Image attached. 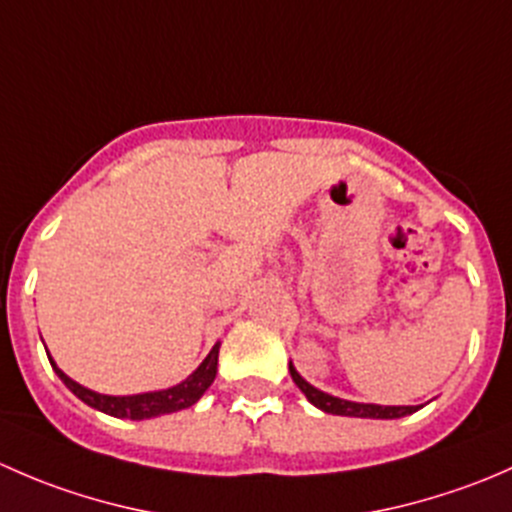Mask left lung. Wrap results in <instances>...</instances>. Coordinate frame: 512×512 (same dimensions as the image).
Here are the masks:
<instances>
[{
  "label": "left lung",
  "mask_w": 512,
  "mask_h": 512,
  "mask_svg": "<svg viewBox=\"0 0 512 512\" xmlns=\"http://www.w3.org/2000/svg\"><path fill=\"white\" fill-rule=\"evenodd\" d=\"M289 374H292V381L299 386L304 396H307L309 404H314L317 409H322L324 414L334 416H354V418H401L409 416L414 411L421 409V406H379V404H359V401H347L339 399V396L324 394V391L314 389L309 381H304L299 376V371L294 369L292 361H289Z\"/></svg>",
  "instance_id": "1"
}]
</instances>
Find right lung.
<instances>
[{
  "label": "right lung",
  "instance_id": "right-lung-1",
  "mask_svg": "<svg viewBox=\"0 0 512 512\" xmlns=\"http://www.w3.org/2000/svg\"><path fill=\"white\" fill-rule=\"evenodd\" d=\"M218 352L220 342L210 349V354L205 356L203 364L193 371L185 381L170 386V389L163 391H148V394H133V396H108L98 394V391L86 389V386L76 384L74 379L64 374V371L56 366V361L51 359V366H54L56 376L66 384V389L74 396H79L84 404H89L91 409L103 411L108 416L116 418H131V421H143V418H156L163 414H173V411H183L188 406L198 404L200 396L210 389V384L215 381V374H218Z\"/></svg>",
  "mask_w": 512,
  "mask_h": 512
}]
</instances>
